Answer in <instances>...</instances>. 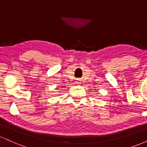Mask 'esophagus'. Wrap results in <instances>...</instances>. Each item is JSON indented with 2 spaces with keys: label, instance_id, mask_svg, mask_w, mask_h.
<instances>
[{
  "label": "esophagus",
  "instance_id": "1",
  "mask_svg": "<svg viewBox=\"0 0 147 147\" xmlns=\"http://www.w3.org/2000/svg\"><path fill=\"white\" fill-rule=\"evenodd\" d=\"M77 83H79V82H77Z\"/></svg>",
  "mask_w": 147,
  "mask_h": 147
}]
</instances>
